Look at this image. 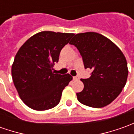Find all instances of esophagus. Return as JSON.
<instances>
[{
	"label": "esophagus",
	"instance_id": "34e87169",
	"mask_svg": "<svg viewBox=\"0 0 134 134\" xmlns=\"http://www.w3.org/2000/svg\"><path fill=\"white\" fill-rule=\"evenodd\" d=\"M73 80L74 81H78V80H79V76H74L73 77Z\"/></svg>",
	"mask_w": 134,
	"mask_h": 134
}]
</instances>
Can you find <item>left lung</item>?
<instances>
[{"label":"left lung","mask_w":134,"mask_h":134,"mask_svg":"<svg viewBox=\"0 0 134 134\" xmlns=\"http://www.w3.org/2000/svg\"><path fill=\"white\" fill-rule=\"evenodd\" d=\"M70 44L79 51L84 67L92 70L89 79H81L84 87L76 93L78 100L92 108L110 104L127 81L128 65L122 52L107 37L95 32L77 34Z\"/></svg>","instance_id":"obj_1"}]
</instances>
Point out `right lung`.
<instances>
[{
    "label": "right lung",
    "mask_w": 134,
    "mask_h": 134,
    "mask_svg": "<svg viewBox=\"0 0 134 134\" xmlns=\"http://www.w3.org/2000/svg\"><path fill=\"white\" fill-rule=\"evenodd\" d=\"M73 35L42 31L30 37L17 51L12 76L20 98L29 108L44 111L59 104L62 91L72 77L54 73L53 67Z\"/></svg>",
    "instance_id": "add662e5"
}]
</instances>
